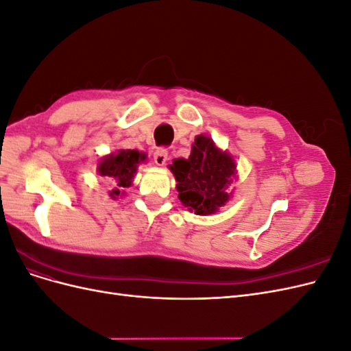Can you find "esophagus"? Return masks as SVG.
Listing matches in <instances>:
<instances>
[{
	"label": "esophagus",
	"mask_w": 351,
	"mask_h": 351,
	"mask_svg": "<svg viewBox=\"0 0 351 351\" xmlns=\"http://www.w3.org/2000/svg\"><path fill=\"white\" fill-rule=\"evenodd\" d=\"M154 159L156 165H164L168 159L167 147H158V149L154 152Z\"/></svg>",
	"instance_id": "34e87169"
}]
</instances>
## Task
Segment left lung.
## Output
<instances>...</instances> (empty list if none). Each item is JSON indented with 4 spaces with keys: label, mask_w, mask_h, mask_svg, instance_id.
Listing matches in <instances>:
<instances>
[{
    "label": "left lung",
    "mask_w": 351,
    "mask_h": 351,
    "mask_svg": "<svg viewBox=\"0 0 351 351\" xmlns=\"http://www.w3.org/2000/svg\"><path fill=\"white\" fill-rule=\"evenodd\" d=\"M171 171L178 199L197 215H209L228 200L226 189L234 177L236 164L227 152L217 149L206 136H197L189 159H176Z\"/></svg>",
    "instance_id": "8db88e82"
}]
</instances>
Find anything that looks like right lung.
Instances as JSON below:
<instances>
[{"instance_id":"right-lung-1","label":"right lung","mask_w":351,"mask_h":351,"mask_svg":"<svg viewBox=\"0 0 351 351\" xmlns=\"http://www.w3.org/2000/svg\"><path fill=\"white\" fill-rule=\"evenodd\" d=\"M145 159V154L139 151H119V154H111L105 156L98 165V173L102 177H107L108 180L117 183L119 189H112L110 196L115 199L120 196L121 187H130L132 180L137 169V164Z\"/></svg>"}]
</instances>
